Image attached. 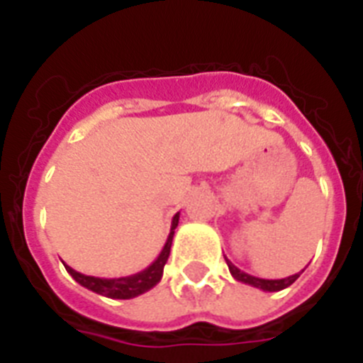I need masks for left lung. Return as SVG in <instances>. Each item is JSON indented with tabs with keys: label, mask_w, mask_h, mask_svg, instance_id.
<instances>
[{
	"label": "left lung",
	"mask_w": 363,
	"mask_h": 363,
	"mask_svg": "<svg viewBox=\"0 0 363 363\" xmlns=\"http://www.w3.org/2000/svg\"><path fill=\"white\" fill-rule=\"evenodd\" d=\"M225 262H227V265H229V271H230V274H233L234 280L242 281V284L251 285V287H256V289L265 291V293H277V291L285 289V287L293 285L294 281L298 280V277H300V272H298V274H293V277H287V278H281V280H265V278H256V277H252V274H247V272L240 271V269L236 267V265L230 264L227 258H225Z\"/></svg>",
	"instance_id": "obj_1"
}]
</instances>
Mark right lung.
Segmentation results:
<instances>
[{"label": "right lung", "instance_id": "obj_1", "mask_svg": "<svg viewBox=\"0 0 363 363\" xmlns=\"http://www.w3.org/2000/svg\"><path fill=\"white\" fill-rule=\"evenodd\" d=\"M179 213L174 214L171 223V233H169V238H167L165 245H163L162 252L158 255V258L154 259L152 264L149 265L143 271L136 272V274H130V277H121V278H98V277H86L82 272L74 271L72 267H69L67 264L65 269L74 280L78 281L79 285H83L85 289L92 291V293H98L101 296L114 298V300H130V298H136L140 294L150 291L156 284H160L163 277V267H165L169 255H171V245H172V236H174V229L178 227Z\"/></svg>", "mask_w": 363, "mask_h": 363}]
</instances>
